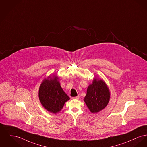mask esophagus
Here are the masks:
<instances>
[{
	"label": "esophagus",
	"instance_id": "esophagus-1",
	"mask_svg": "<svg viewBox=\"0 0 147 147\" xmlns=\"http://www.w3.org/2000/svg\"><path fill=\"white\" fill-rule=\"evenodd\" d=\"M79 99V95L73 98V99Z\"/></svg>",
	"mask_w": 147,
	"mask_h": 147
}]
</instances>
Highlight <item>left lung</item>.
Returning <instances> with one entry per match:
<instances>
[{"instance_id":"obj_1","label":"left lung","mask_w":147,"mask_h":147,"mask_svg":"<svg viewBox=\"0 0 147 147\" xmlns=\"http://www.w3.org/2000/svg\"><path fill=\"white\" fill-rule=\"evenodd\" d=\"M110 96L109 89L105 82L95 77L92 84L88 87L84 101L90 111L96 113L105 108L109 102Z\"/></svg>"}]
</instances>
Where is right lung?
I'll use <instances>...</instances> for the list:
<instances>
[{"label":"right lung","mask_w":147,"mask_h":147,"mask_svg":"<svg viewBox=\"0 0 147 147\" xmlns=\"http://www.w3.org/2000/svg\"><path fill=\"white\" fill-rule=\"evenodd\" d=\"M39 98L44 108L54 114L59 112L65 103L70 99L61 88L56 75L44 79L39 87Z\"/></svg>","instance_id":"add662e5"}]
</instances>
